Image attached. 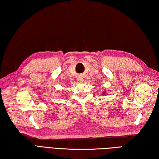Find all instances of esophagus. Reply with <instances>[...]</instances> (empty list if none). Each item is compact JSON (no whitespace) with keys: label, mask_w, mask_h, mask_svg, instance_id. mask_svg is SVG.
Here are the masks:
<instances>
[{"label":"esophagus","mask_w":159,"mask_h":159,"mask_svg":"<svg viewBox=\"0 0 159 159\" xmlns=\"http://www.w3.org/2000/svg\"><path fill=\"white\" fill-rule=\"evenodd\" d=\"M79 80L80 82H83V80H84L83 78H82V77H79Z\"/></svg>","instance_id":"esophagus-1"}]
</instances>
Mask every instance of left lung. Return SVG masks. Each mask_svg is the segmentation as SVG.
I'll list each match as a JSON object with an SVG mask.
<instances>
[{
  "mask_svg": "<svg viewBox=\"0 0 159 159\" xmlns=\"http://www.w3.org/2000/svg\"><path fill=\"white\" fill-rule=\"evenodd\" d=\"M106 93H107V92H106V91H105V90H104V92L102 93V94H104H104H106Z\"/></svg>",
  "mask_w": 159,
  "mask_h": 159,
  "instance_id": "1",
  "label": "left lung"
}]
</instances>
